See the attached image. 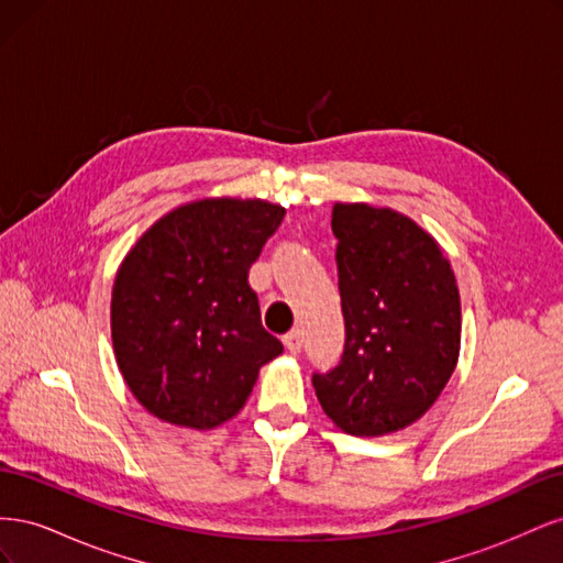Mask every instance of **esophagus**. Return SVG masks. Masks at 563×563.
Masks as SVG:
<instances>
[{"instance_id":"1","label":"esophagus","mask_w":563,"mask_h":563,"mask_svg":"<svg viewBox=\"0 0 563 563\" xmlns=\"http://www.w3.org/2000/svg\"><path fill=\"white\" fill-rule=\"evenodd\" d=\"M284 345H286V350L291 352V354H298L300 347H302V331H300V329L288 331V333L284 335Z\"/></svg>"}]
</instances>
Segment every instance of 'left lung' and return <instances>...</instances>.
I'll list each match as a JSON object with an SVG mask.
<instances>
[{"label": "left lung", "mask_w": 563, "mask_h": 563, "mask_svg": "<svg viewBox=\"0 0 563 563\" xmlns=\"http://www.w3.org/2000/svg\"><path fill=\"white\" fill-rule=\"evenodd\" d=\"M331 228L345 350L312 385L335 428L391 434L428 413L457 364L455 275L434 236L399 211L338 201Z\"/></svg>", "instance_id": "8db88e82"}]
</instances>
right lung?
Wrapping results in <instances>:
<instances>
[{
    "mask_svg": "<svg viewBox=\"0 0 563 563\" xmlns=\"http://www.w3.org/2000/svg\"><path fill=\"white\" fill-rule=\"evenodd\" d=\"M284 213L263 199L190 201L126 253L112 286V345L152 416L213 430L242 411L261 366L284 352L249 286Z\"/></svg>",
    "mask_w": 563,
    "mask_h": 563,
    "instance_id": "add662e5",
    "label": "right lung"
}]
</instances>
